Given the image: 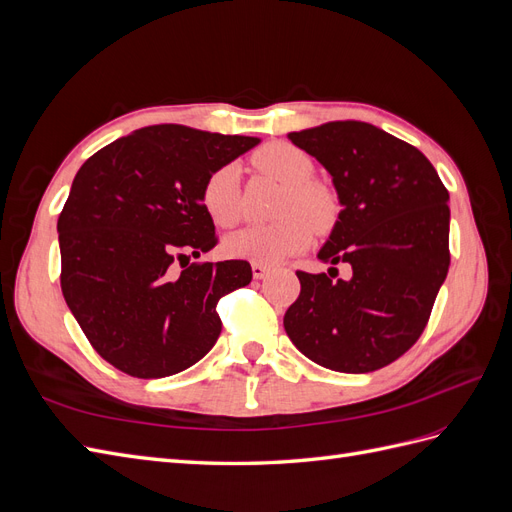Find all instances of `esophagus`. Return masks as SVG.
I'll return each instance as SVG.
<instances>
[{
    "mask_svg": "<svg viewBox=\"0 0 512 512\" xmlns=\"http://www.w3.org/2000/svg\"><path fill=\"white\" fill-rule=\"evenodd\" d=\"M269 267L267 265H258V262H254L252 265V275H254V280H265V277L269 275Z\"/></svg>",
    "mask_w": 512,
    "mask_h": 512,
    "instance_id": "esophagus-1",
    "label": "esophagus"
}]
</instances>
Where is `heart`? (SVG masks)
Here are the masks:
<instances>
[{
    "label": "heart",
    "mask_w": 512,
    "mask_h": 512,
    "mask_svg": "<svg viewBox=\"0 0 512 512\" xmlns=\"http://www.w3.org/2000/svg\"><path fill=\"white\" fill-rule=\"evenodd\" d=\"M256 164L267 175L286 185L282 218L269 226H245L224 239L222 247L228 258L258 262V265H277L284 258L297 254L312 241V226L327 228L335 218V203L331 194L318 183L309 181L314 162L305 151L290 143H271L256 153ZM237 168L222 166L207 177L200 203L215 226H230L237 222ZM305 214L306 221L302 218Z\"/></svg>",
    "instance_id": "1"
}]
</instances>
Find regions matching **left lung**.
<instances>
[{
  "instance_id": "left-lung-1",
  "label": "left lung",
  "mask_w": 512,
  "mask_h": 512,
  "mask_svg": "<svg viewBox=\"0 0 512 512\" xmlns=\"http://www.w3.org/2000/svg\"><path fill=\"white\" fill-rule=\"evenodd\" d=\"M288 141L331 175L342 211L318 258L352 275L297 271L284 329L322 367L376 371L421 337L446 280L448 192L421 151L365 121H329Z\"/></svg>"
}]
</instances>
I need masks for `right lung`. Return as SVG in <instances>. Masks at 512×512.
Masks as SVG:
<instances>
[{
	"instance_id": "1",
	"label": "right lung",
	"mask_w": 512,
	"mask_h": 512,
	"mask_svg": "<svg viewBox=\"0 0 512 512\" xmlns=\"http://www.w3.org/2000/svg\"><path fill=\"white\" fill-rule=\"evenodd\" d=\"M258 143L160 123L117 138L76 173L57 220L61 292L91 346L123 374H179L218 342L215 305L252 282L250 262H185L215 245L200 203L207 177Z\"/></svg>"
}]
</instances>
